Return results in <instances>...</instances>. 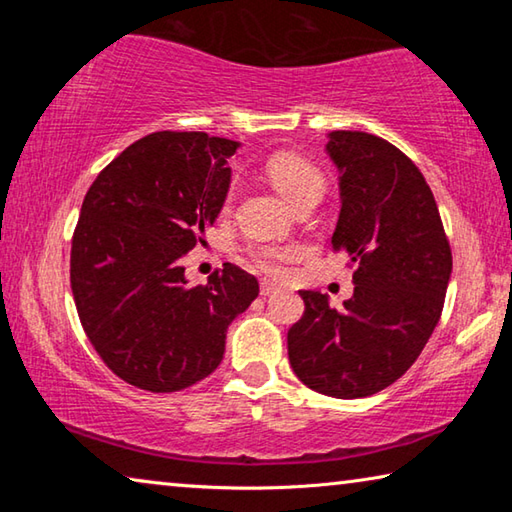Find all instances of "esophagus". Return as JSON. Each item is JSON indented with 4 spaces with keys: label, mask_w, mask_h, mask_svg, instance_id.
<instances>
[{
    "label": "esophagus",
    "mask_w": 512,
    "mask_h": 512,
    "mask_svg": "<svg viewBox=\"0 0 512 512\" xmlns=\"http://www.w3.org/2000/svg\"><path fill=\"white\" fill-rule=\"evenodd\" d=\"M277 291H280V284L268 282V280L262 282V296H273V293H277Z\"/></svg>",
    "instance_id": "34e87169"
}]
</instances>
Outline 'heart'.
Returning a JSON list of instances; mask_svg holds the SVG:
<instances>
[{"instance_id": "b5f03b06", "label": "heart", "mask_w": 512, "mask_h": 512, "mask_svg": "<svg viewBox=\"0 0 512 512\" xmlns=\"http://www.w3.org/2000/svg\"><path fill=\"white\" fill-rule=\"evenodd\" d=\"M266 176L273 187L293 205L307 194H323L325 176L309 160L293 153H275L266 162ZM257 264L268 273H282L289 253L280 248H255Z\"/></svg>"}]
</instances>
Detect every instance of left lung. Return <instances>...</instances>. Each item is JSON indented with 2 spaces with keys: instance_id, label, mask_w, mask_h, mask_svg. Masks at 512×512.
<instances>
[{
  "instance_id": "left-lung-1",
  "label": "left lung",
  "mask_w": 512,
  "mask_h": 512,
  "mask_svg": "<svg viewBox=\"0 0 512 512\" xmlns=\"http://www.w3.org/2000/svg\"><path fill=\"white\" fill-rule=\"evenodd\" d=\"M325 153L339 171L341 212L332 248L357 264L341 309L300 291L305 316L289 329V361L311 391L368 397L420 357L443 314L452 280L436 198L420 169L377 135L334 131Z\"/></svg>"
}]
</instances>
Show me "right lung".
Here are the masks:
<instances>
[{
	"mask_svg": "<svg viewBox=\"0 0 512 512\" xmlns=\"http://www.w3.org/2000/svg\"><path fill=\"white\" fill-rule=\"evenodd\" d=\"M239 142L153 133L128 146L85 194L72 239V293L106 366L128 384L173 393L219 368L228 325L259 296L257 277L225 264L189 284L183 257L228 198Z\"/></svg>",
	"mask_w": 512,
	"mask_h": 512,
	"instance_id": "1",
	"label": "right lung"
}]
</instances>
